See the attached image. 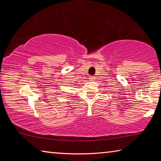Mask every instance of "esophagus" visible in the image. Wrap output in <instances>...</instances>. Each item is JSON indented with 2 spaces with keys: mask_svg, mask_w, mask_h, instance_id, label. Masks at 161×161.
I'll return each mask as SVG.
<instances>
[{
  "mask_svg": "<svg viewBox=\"0 0 161 161\" xmlns=\"http://www.w3.org/2000/svg\"><path fill=\"white\" fill-rule=\"evenodd\" d=\"M89 80L91 81H94L95 80V77H94V76H89Z\"/></svg>",
  "mask_w": 161,
  "mask_h": 161,
  "instance_id": "34e87169",
  "label": "esophagus"
}]
</instances>
